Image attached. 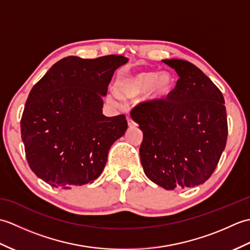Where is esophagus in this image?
I'll return each mask as SVG.
<instances>
[{
	"mask_svg": "<svg viewBox=\"0 0 250 250\" xmlns=\"http://www.w3.org/2000/svg\"><path fill=\"white\" fill-rule=\"evenodd\" d=\"M126 121H128V125H129V126H134V125H136V124H135V121L131 118L130 116H126Z\"/></svg>",
	"mask_w": 250,
	"mask_h": 250,
	"instance_id": "obj_1",
	"label": "esophagus"
}]
</instances>
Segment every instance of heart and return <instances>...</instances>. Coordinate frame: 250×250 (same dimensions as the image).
<instances>
[{"mask_svg": "<svg viewBox=\"0 0 250 250\" xmlns=\"http://www.w3.org/2000/svg\"><path fill=\"white\" fill-rule=\"evenodd\" d=\"M174 89V77L167 72L144 71L135 75L124 77L118 83L119 95L122 98H136L149 90L151 99L167 98ZM111 102H115L111 99Z\"/></svg>", "mask_w": 250, "mask_h": 250, "instance_id": "1", "label": "heart"}]
</instances>
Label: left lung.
I'll return each instance as SVG.
<instances>
[{
	"label": "left lung",
	"mask_w": 250,
	"mask_h": 250,
	"mask_svg": "<svg viewBox=\"0 0 250 250\" xmlns=\"http://www.w3.org/2000/svg\"><path fill=\"white\" fill-rule=\"evenodd\" d=\"M163 62L179 76L173 91L141 102L130 113L143 131L141 162L146 176L164 189L194 187L211 176L226 147L225 99L192 63Z\"/></svg>",
	"instance_id": "1"
}]
</instances>
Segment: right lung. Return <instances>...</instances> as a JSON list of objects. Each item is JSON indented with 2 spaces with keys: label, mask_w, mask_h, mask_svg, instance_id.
<instances>
[{
  "label": "right lung",
  "mask_w": 250,
  "mask_h": 250,
  "mask_svg": "<svg viewBox=\"0 0 250 250\" xmlns=\"http://www.w3.org/2000/svg\"><path fill=\"white\" fill-rule=\"evenodd\" d=\"M124 56H71L52 65L26 99L20 129L26 161L52 187L93 183L114 142L128 128L125 115L102 114L103 95Z\"/></svg>",
  "instance_id": "right-lung-1"
}]
</instances>
